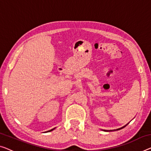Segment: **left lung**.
Here are the masks:
<instances>
[{"label":"left lung","instance_id":"1","mask_svg":"<svg viewBox=\"0 0 151 151\" xmlns=\"http://www.w3.org/2000/svg\"><path fill=\"white\" fill-rule=\"evenodd\" d=\"M128 124V123H127ZM124 125L123 126V127H120V128H119V129H113V130H103V131H104V132H112V131H116V130H119V129H123V128H124L126 125Z\"/></svg>","mask_w":151,"mask_h":151}]
</instances>
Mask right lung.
I'll return each instance as SVG.
<instances>
[{
	"mask_svg": "<svg viewBox=\"0 0 151 151\" xmlns=\"http://www.w3.org/2000/svg\"><path fill=\"white\" fill-rule=\"evenodd\" d=\"M55 129V128H53V129H50V130H49V131H47V132H45V133H47V132H51V131H53V129Z\"/></svg>",
	"mask_w": 151,
	"mask_h": 151,
	"instance_id": "right-lung-1",
	"label": "right lung"
}]
</instances>
